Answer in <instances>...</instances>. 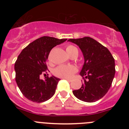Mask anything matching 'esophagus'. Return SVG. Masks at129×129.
Listing matches in <instances>:
<instances>
[{
  "label": "esophagus",
  "instance_id": "obj_1",
  "mask_svg": "<svg viewBox=\"0 0 129 129\" xmlns=\"http://www.w3.org/2000/svg\"><path fill=\"white\" fill-rule=\"evenodd\" d=\"M65 79H66V80L68 81H69V82H72V79H67V78H65Z\"/></svg>",
  "mask_w": 129,
  "mask_h": 129
}]
</instances>
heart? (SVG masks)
I'll return each mask as SVG.
<instances>
[{"instance_id":"1","label":"heart","mask_w":129,"mask_h":129,"mask_svg":"<svg viewBox=\"0 0 129 129\" xmlns=\"http://www.w3.org/2000/svg\"><path fill=\"white\" fill-rule=\"evenodd\" d=\"M66 50L70 56L75 52L78 53L77 48L73 45H68L66 48ZM77 71V68L76 66L72 64H61L55 68L53 74L55 76L61 78H70Z\"/></svg>"}]
</instances>
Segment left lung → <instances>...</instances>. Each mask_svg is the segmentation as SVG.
Masks as SVG:
<instances>
[{"mask_svg":"<svg viewBox=\"0 0 129 129\" xmlns=\"http://www.w3.org/2000/svg\"><path fill=\"white\" fill-rule=\"evenodd\" d=\"M68 41L77 44L85 59L80 72L84 79L83 85L81 88L73 91V94L88 103L98 101L109 91L114 77L113 56L107 48L91 37L70 39Z\"/></svg>","mask_w":129,"mask_h":129,"instance_id":"obj_1","label":"left lung"}]
</instances>
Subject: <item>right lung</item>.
<instances>
[{
  "label": "right lung",
  "instance_id": "right-lung-1",
  "mask_svg": "<svg viewBox=\"0 0 129 129\" xmlns=\"http://www.w3.org/2000/svg\"><path fill=\"white\" fill-rule=\"evenodd\" d=\"M67 39L43 36L23 49L15 63V81L24 96L35 103H42L54 95L60 79L52 76L40 79L47 73L46 61L51 50Z\"/></svg>",
  "mask_w": 129,
  "mask_h": 129
}]
</instances>
